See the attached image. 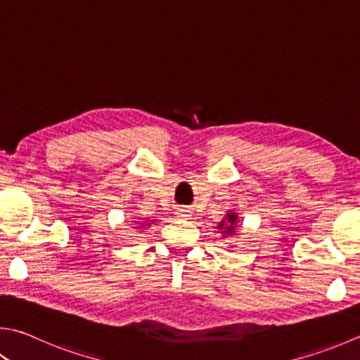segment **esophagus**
Here are the masks:
<instances>
[{
	"label": "esophagus",
	"mask_w": 360,
	"mask_h": 360,
	"mask_svg": "<svg viewBox=\"0 0 360 360\" xmlns=\"http://www.w3.org/2000/svg\"><path fill=\"white\" fill-rule=\"evenodd\" d=\"M174 215L181 220H192V211H188L187 207L181 206V207H176L174 211Z\"/></svg>",
	"instance_id": "1"
}]
</instances>
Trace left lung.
<instances>
[{
    "label": "left lung",
    "instance_id": "1",
    "mask_svg": "<svg viewBox=\"0 0 360 360\" xmlns=\"http://www.w3.org/2000/svg\"><path fill=\"white\" fill-rule=\"evenodd\" d=\"M238 220H239V215L238 212L234 211V209H230V211H226L225 217L219 221L217 225V233L221 234V238H231V236H236V230H238Z\"/></svg>",
    "mask_w": 360,
    "mask_h": 360
}]
</instances>
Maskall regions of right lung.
Returning a JSON list of instances; mask_svg holds the SVG:
<instances>
[{
  "instance_id": "1",
  "label": "right lung",
  "mask_w": 360,
  "mask_h": 360,
  "mask_svg": "<svg viewBox=\"0 0 360 360\" xmlns=\"http://www.w3.org/2000/svg\"><path fill=\"white\" fill-rule=\"evenodd\" d=\"M135 225H139V226H134V228H139V230L145 231V230H148L149 226L153 225V221L148 220L146 217H139V220H135Z\"/></svg>"
}]
</instances>
